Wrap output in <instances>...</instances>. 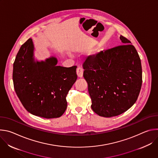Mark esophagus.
<instances>
[{"mask_svg": "<svg viewBox=\"0 0 158 158\" xmlns=\"http://www.w3.org/2000/svg\"><path fill=\"white\" fill-rule=\"evenodd\" d=\"M76 73H77V75L78 77H82V76H83V70L82 69V68H81V67H77V69Z\"/></svg>", "mask_w": 158, "mask_h": 158, "instance_id": "esophagus-1", "label": "esophagus"}]
</instances>
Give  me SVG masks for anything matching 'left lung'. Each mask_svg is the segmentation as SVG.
<instances>
[{
  "label": "left lung",
  "mask_w": 158,
  "mask_h": 158,
  "mask_svg": "<svg viewBox=\"0 0 158 158\" xmlns=\"http://www.w3.org/2000/svg\"><path fill=\"white\" fill-rule=\"evenodd\" d=\"M87 58L83 76L88 84L91 108L100 116H118L136 102L142 85L139 54L130 40Z\"/></svg>",
  "instance_id": "1"
}]
</instances>
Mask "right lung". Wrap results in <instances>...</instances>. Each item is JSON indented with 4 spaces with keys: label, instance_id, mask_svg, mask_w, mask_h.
Instances as JSON below:
<instances>
[{
    "label": "right lung",
    "instance_id": "right-lung-1",
    "mask_svg": "<svg viewBox=\"0 0 158 158\" xmlns=\"http://www.w3.org/2000/svg\"><path fill=\"white\" fill-rule=\"evenodd\" d=\"M32 39L22 44L13 65L15 91L31 114L51 119L60 117L67 108L66 96L76 81L77 67L57 65L51 56L45 60L35 59Z\"/></svg>",
    "mask_w": 158,
    "mask_h": 158
}]
</instances>
